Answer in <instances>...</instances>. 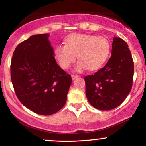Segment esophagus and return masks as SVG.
<instances>
[{"label": "esophagus", "instance_id": "34e87169", "mask_svg": "<svg viewBox=\"0 0 146 146\" xmlns=\"http://www.w3.org/2000/svg\"><path fill=\"white\" fill-rule=\"evenodd\" d=\"M71 76H72V78L73 80H74L75 78H76L78 77V75H74V74H72V75Z\"/></svg>", "mask_w": 146, "mask_h": 146}]
</instances>
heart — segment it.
<instances>
[{
    "label": "heart",
    "mask_w": 146,
    "mask_h": 146,
    "mask_svg": "<svg viewBox=\"0 0 146 146\" xmlns=\"http://www.w3.org/2000/svg\"><path fill=\"white\" fill-rule=\"evenodd\" d=\"M66 41V44H58L54 48L56 59L63 69L69 68L78 55L76 70H95L102 66L110 54L111 44L106 37L76 33Z\"/></svg>",
    "instance_id": "heart-1"
}]
</instances>
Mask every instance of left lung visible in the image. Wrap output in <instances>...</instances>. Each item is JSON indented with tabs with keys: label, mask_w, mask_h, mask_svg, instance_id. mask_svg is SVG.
Masks as SVG:
<instances>
[{
	"label": "left lung",
	"mask_w": 146,
	"mask_h": 146,
	"mask_svg": "<svg viewBox=\"0 0 146 146\" xmlns=\"http://www.w3.org/2000/svg\"><path fill=\"white\" fill-rule=\"evenodd\" d=\"M134 66L127 43L114 37L111 56L104 66L85 76L86 95L100 110H110L124 101L131 91Z\"/></svg>",
	"instance_id": "1"
}]
</instances>
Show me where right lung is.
<instances>
[{"instance_id":"1","label":"right lung","mask_w":146,"mask_h":146,"mask_svg":"<svg viewBox=\"0 0 146 146\" xmlns=\"http://www.w3.org/2000/svg\"><path fill=\"white\" fill-rule=\"evenodd\" d=\"M48 34L33 35L16 48L11 76L16 95L23 104L40 115L56 113L67 100L72 83L57 64Z\"/></svg>"}]
</instances>
